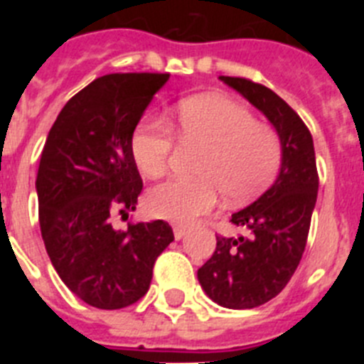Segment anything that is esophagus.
Instances as JSON below:
<instances>
[{
  "label": "esophagus",
  "mask_w": 364,
  "mask_h": 364,
  "mask_svg": "<svg viewBox=\"0 0 364 364\" xmlns=\"http://www.w3.org/2000/svg\"><path fill=\"white\" fill-rule=\"evenodd\" d=\"M173 233H175V239L180 240L182 237H186V233H188V230H186L184 226H175V230H173Z\"/></svg>",
  "instance_id": "esophagus-1"
}]
</instances>
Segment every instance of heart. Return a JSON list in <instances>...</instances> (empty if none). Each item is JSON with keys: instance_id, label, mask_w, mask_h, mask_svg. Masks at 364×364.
Wrapping results in <instances>:
<instances>
[{"instance_id": "1", "label": "heart", "mask_w": 364, "mask_h": 364, "mask_svg": "<svg viewBox=\"0 0 364 364\" xmlns=\"http://www.w3.org/2000/svg\"><path fill=\"white\" fill-rule=\"evenodd\" d=\"M184 144L205 147L197 180H169L151 189L147 210L154 217L189 224L210 213L220 195L230 204L257 197L275 178L282 144L272 125L257 122L250 109L218 95L182 102L176 120ZM175 133L164 122H146L131 136V154L138 169L159 178L169 167Z\"/></svg>"}]
</instances>
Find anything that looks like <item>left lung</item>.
<instances>
[{
	"mask_svg": "<svg viewBox=\"0 0 364 364\" xmlns=\"http://www.w3.org/2000/svg\"><path fill=\"white\" fill-rule=\"evenodd\" d=\"M277 129L282 166L275 184L230 222L247 237H217L211 259L198 269V282L217 304L231 310L257 308L277 297L290 282L306 247L319 173L306 124L279 95L239 76H220Z\"/></svg>",
	"mask_w": 364,
	"mask_h": 364,
	"instance_id": "obj_1",
	"label": "left lung"
}]
</instances>
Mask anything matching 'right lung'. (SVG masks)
Wrapping results in <instances>:
<instances>
[{"instance_id": "obj_1", "label": "right lung", "mask_w": 364, "mask_h": 364, "mask_svg": "<svg viewBox=\"0 0 364 364\" xmlns=\"http://www.w3.org/2000/svg\"><path fill=\"white\" fill-rule=\"evenodd\" d=\"M162 73H112L65 104L41 151L40 228L54 269L74 295L100 310L131 306L147 294L154 262L175 240L164 220H127L144 182L131 136Z\"/></svg>"}]
</instances>
